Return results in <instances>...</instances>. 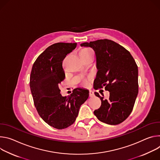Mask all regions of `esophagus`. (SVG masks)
Wrapping results in <instances>:
<instances>
[{
    "mask_svg": "<svg viewBox=\"0 0 160 160\" xmlns=\"http://www.w3.org/2000/svg\"><path fill=\"white\" fill-rule=\"evenodd\" d=\"M89 94H90V97H94V96H95L94 92H93L92 90H90V93H89Z\"/></svg>",
    "mask_w": 160,
    "mask_h": 160,
    "instance_id": "esophagus-1",
    "label": "esophagus"
}]
</instances>
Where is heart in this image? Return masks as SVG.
I'll return each instance as SVG.
<instances>
[{
    "mask_svg": "<svg viewBox=\"0 0 160 160\" xmlns=\"http://www.w3.org/2000/svg\"><path fill=\"white\" fill-rule=\"evenodd\" d=\"M94 53L93 51L89 48H84L81 49V51H80V56L81 58L83 57H89V56H93ZM83 84L86 85L88 84V81L87 80H84L83 81Z\"/></svg>",
    "mask_w": 160,
    "mask_h": 160,
    "instance_id": "obj_1",
    "label": "heart"
}]
</instances>
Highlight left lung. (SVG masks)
<instances>
[{
	"label": "left lung",
	"instance_id": "left-lung-1",
	"mask_svg": "<svg viewBox=\"0 0 160 160\" xmlns=\"http://www.w3.org/2000/svg\"><path fill=\"white\" fill-rule=\"evenodd\" d=\"M81 46L90 47L95 52L98 72L95 88L105 86L110 93L109 97L105 99L95 92L102 104L94 114L103 122L118 125L132 112L138 95V67L135 61L128 50L111 40L84 42Z\"/></svg>",
	"mask_w": 160,
	"mask_h": 160
}]
</instances>
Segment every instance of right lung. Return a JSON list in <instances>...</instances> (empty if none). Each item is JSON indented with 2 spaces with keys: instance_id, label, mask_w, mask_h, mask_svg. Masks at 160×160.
<instances>
[{
  "instance_id": "right-lung-1",
  "label": "right lung",
  "mask_w": 160,
  "mask_h": 160,
  "mask_svg": "<svg viewBox=\"0 0 160 160\" xmlns=\"http://www.w3.org/2000/svg\"><path fill=\"white\" fill-rule=\"evenodd\" d=\"M77 43L58 42L49 46L34 62L30 87L35 107L41 118L51 127L61 130L74 122L81 105L89 91L76 88L68 97L60 94L59 84L65 79L62 62Z\"/></svg>"
}]
</instances>
